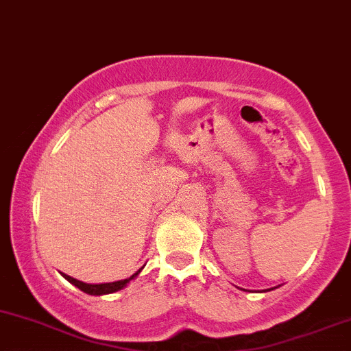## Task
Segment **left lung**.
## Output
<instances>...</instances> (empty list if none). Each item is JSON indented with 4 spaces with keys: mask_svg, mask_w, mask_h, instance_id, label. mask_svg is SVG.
I'll use <instances>...</instances> for the list:
<instances>
[{
    "mask_svg": "<svg viewBox=\"0 0 351 351\" xmlns=\"http://www.w3.org/2000/svg\"><path fill=\"white\" fill-rule=\"evenodd\" d=\"M271 289H274V288H269V291H271Z\"/></svg>",
    "mask_w": 351,
    "mask_h": 351,
    "instance_id": "1",
    "label": "left lung"
}]
</instances>
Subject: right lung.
<instances>
[{
  "label": "right lung",
  "mask_w": 351,
  "mask_h": 351,
  "mask_svg": "<svg viewBox=\"0 0 351 351\" xmlns=\"http://www.w3.org/2000/svg\"><path fill=\"white\" fill-rule=\"evenodd\" d=\"M142 269H144V266H142L141 269L137 271V273L132 274L130 278H125V280L112 281V282H100V285H88V282L78 281V280H75V278H71V276H69V274H65V273H62V276L65 278V280L69 281V282H71V285H73V286H77L78 289H82V291L86 293V295L101 296V295H110V293H117V291H120V289H123L127 285H129L132 280H135V278H137L138 274H141Z\"/></svg>",
  "instance_id": "right-lung-1"
}]
</instances>
